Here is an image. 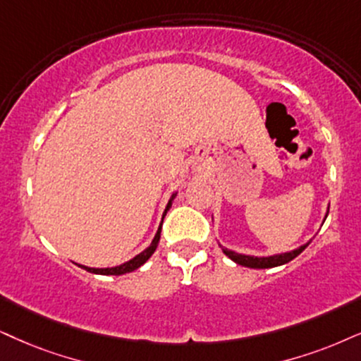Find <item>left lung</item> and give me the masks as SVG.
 I'll list each match as a JSON object with an SVG mask.
<instances>
[{
  "label": "left lung",
  "instance_id": "left-lung-1",
  "mask_svg": "<svg viewBox=\"0 0 361 361\" xmlns=\"http://www.w3.org/2000/svg\"><path fill=\"white\" fill-rule=\"evenodd\" d=\"M330 209V207H328ZM328 216V213L325 214V218H323V223H325ZM312 241V240H310ZM305 243L302 246H298V248L291 250V252H286V253H276V255H270V257H253V255H243V253H236L233 250H228L225 246H221V252L226 255L228 258L233 259L236 264H241V267H246V268H257V270H263V268H273V267H280V264H285L291 262V259L298 257L300 253L303 252L305 248L310 245Z\"/></svg>",
  "mask_w": 361,
  "mask_h": 361
}]
</instances>
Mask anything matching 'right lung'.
<instances>
[{"instance_id": "1", "label": "right lung", "mask_w": 361, "mask_h": 361, "mask_svg": "<svg viewBox=\"0 0 361 361\" xmlns=\"http://www.w3.org/2000/svg\"><path fill=\"white\" fill-rule=\"evenodd\" d=\"M176 193H178V191H175V193H173V195L170 196V200H168L165 212H163V218H165V214H166L168 209L171 208V203H173V200L176 198ZM163 218H161V223H159V226H158V230H157V235H154V238L152 240V243H149L148 248H145L143 252L136 255L135 258L128 259V262L118 264V267H111V268H91V267H85V264H78V263H76V264H78L80 268H83V270H86V271L94 273V275H125V273H130V271L138 270L141 264H145V263L148 262L149 257H152V255L154 253V250H157L158 241H159V235H161Z\"/></svg>"}]
</instances>
